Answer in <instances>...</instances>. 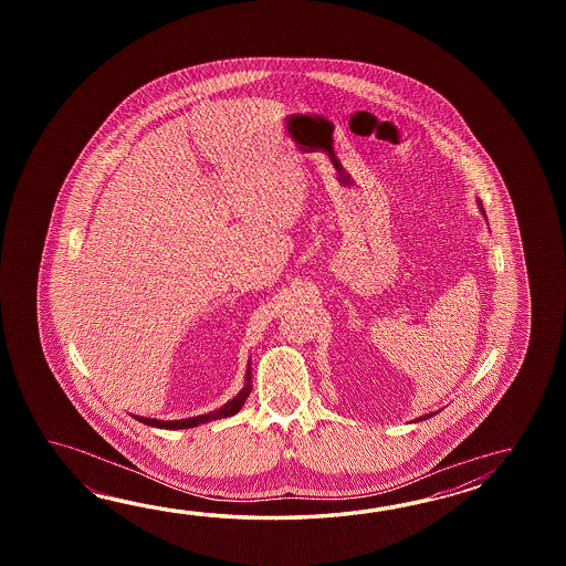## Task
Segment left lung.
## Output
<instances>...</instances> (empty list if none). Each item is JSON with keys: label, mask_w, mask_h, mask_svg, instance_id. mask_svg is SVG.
I'll return each mask as SVG.
<instances>
[{"label": "left lung", "mask_w": 566, "mask_h": 566, "mask_svg": "<svg viewBox=\"0 0 566 566\" xmlns=\"http://www.w3.org/2000/svg\"><path fill=\"white\" fill-rule=\"evenodd\" d=\"M478 206H480L481 214L485 217V210H483V206H481V200L478 198ZM439 412V410H437ZM437 412H429V415H422V417H419V419H415L412 422H419V421H427V419H431V417H434Z\"/></svg>", "instance_id": "1"}]
</instances>
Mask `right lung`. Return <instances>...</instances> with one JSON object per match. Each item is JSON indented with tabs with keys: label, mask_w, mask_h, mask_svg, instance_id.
<instances>
[{
	"label": "right lung",
	"mask_w": 566,
	"mask_h": 566,
	"mask_svg": "<svg viewBox=\"0 0 566 566\" xmlns=\"http://www.w3.org/2000/svg\"><path fill=\"white\" fill-rule=\"evenodd\" d=\"M251 376H253V374H251V358H249V361H247V373H244V386H242L241 392H239L237 397L230 398L229 402L222 405L220 409L210 410V412L198 415V417H190V419H180V421H159V419H147V417H137V415H133V419L144 422V424H149V427H159V429H169V431H176V429H192V427H198V424L218 421V419H227V417L237 415V412L242 409V405L247 402L249 395H251V390H253Z\"/></svg>",
	"instance_id": "add662e5"
}]
</instances>
